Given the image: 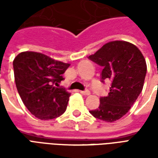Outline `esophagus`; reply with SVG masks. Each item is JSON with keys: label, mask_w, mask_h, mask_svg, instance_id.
<instances>
[{"label": "esophagus", "mask_w": 158, "mask_h": 158, "mask_svg": "<svg viewBox=\"0 0 158 158\" xmlns=\"http://www.w3.org/2000/svg\"><path fill=\"white\" fill-rule=\"evenodd\" d=\"M79 92L81 93L82 95H85V96H89V95H90V92H89V90H79Z\"/></svg>", "instance_id": "1"}]
</instances>
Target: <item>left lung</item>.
<instances>
[{"instance_id": "8db88e82", "label": "left lung", "mask_w": 158, "mask_h": 158, "mask_svg": "<svg viewBox=\"0 0 158 158\" xmlns=\"http://www.w3.org/2000/svg\"><path fill=\"white\" fill-rule=\"evenodd\" d=\"M89 58L103 68L102 79L112 81L108 95L101 97L99 107L89 113L105 122H115L129 112L142 90L146 59L137 46L123 40L106 43Z\"/></svg>"}]
</instances>
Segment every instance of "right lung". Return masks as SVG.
I'll list each match as a JSON object with an SVG mask.
<instances>
[{"instance_id":"1","label":"right lung","mask_w":158,"mask_h":158,"mask_svg":"<svg viewBox=\"0 0 158 158\" xmlns=\"http://www.w3.org/2000/svg\"><path fill=\"white\" fill-rule=\"evenodd\" d=\"M70 64L40 52H23L13 60L16 86L23 102L41 120L61 116L67 109L70 93L59 87Z\"/></svg>"}]
</instances>
